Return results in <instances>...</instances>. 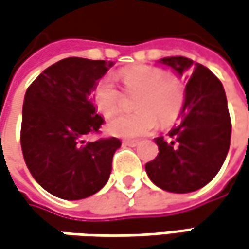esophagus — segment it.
I'll list each match as a JSON object with an SVG mask.
<instances>
[{
  "mask_svg": "<svg viewBox=\"0 0 249 249\" xmlns=\"http://www.w3.org/2000/svg\"><path fill=\"white\" fill-rule=\"evenodd\" d=\"M124 143L125 145H129V146H137L139 143V141H137V139H125Z\"/></svg>",
  "mask_w": 249,
  "mask_h": 249,
  "instance_id": "esophagus-1",
  "label": "esophagus"
}]
</instances>
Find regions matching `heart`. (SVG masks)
<instances>
[{
  "label": "heart",
  "instance_id": "1",
  "mask_svg": "<svg viewBox=\"0 0 249 249\" xmlns=\"http://www.w3.org/2000/svg\"><path fill=\"white\" fill-rule=\"evenodd\" d=\"M118 76L126 93H138L134 103L138 111L112 118L107 125L110 134L123 138L142 137L154 129L158 120L162 126L179 120L186 103V89L179 77L149 65L125 67ZM91 100L95 110L110 118L120 110L123 95L110 77H101L91 90Z\"/></svg>",
  "mask_w": 249,
  "mask_h": 249
}]
</instances>
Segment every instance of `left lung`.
Listing matches in <instances>:
<instances>
[{
  "instance_id": "8db88e82",
  "label": "left lung",
  "mask_w": 249,
  "mask_h": 249,
  "mask_svg": "<svg viewBox=\"0 0 249 249\" xmlns=\"http://www.w3.org/2000/svg\"><path fill=\"white\" fill-rule=\"evenodd\" d=\"M178 74H189L182 123L158 137L159 154L145 165L149 179L172 193L201 189L221 169L230 148L231 118L226 91L212 71L193 60L173 56L160 59Z\"/></svg>"
}]
</instances>
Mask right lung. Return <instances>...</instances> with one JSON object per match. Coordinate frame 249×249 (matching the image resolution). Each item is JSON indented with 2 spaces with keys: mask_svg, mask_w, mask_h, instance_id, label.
I'll use <instances>...</instances> for the list:
<instances>
[{
  "mask_svg": "<svg viewBox=\"0 0 249 249\" xmlns=\"http://www.w3.org/2000/svg\"><path fill=\"white\" fill-rule=\"evenodd\" d=\"M112 62L67 57L45 69L28 87L22 108L21 146L31 175L51 195L80 200L104 187L118 138L86 142L104 120L91 90Z\"/></svg>",
  "mask_w": 249,
  "mask_h": 249,
  "instance_id": "right-lung-1",
  "label": "right lung"
}]
</instances>
